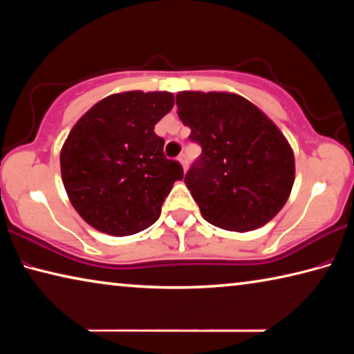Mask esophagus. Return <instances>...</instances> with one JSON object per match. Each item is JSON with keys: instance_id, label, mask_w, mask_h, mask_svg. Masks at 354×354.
I'll return each mask as SVG.
<instances>
[{"instance_id": "obj_1", "label": "esophagus", "mask_w": 354, "mask_h": 354, "mask_svg": "<svg viewBox=\"0 0 354 354\" xmlns=\"http://www.w3.org/2000/svg\"><path fill=\"white\" fill-rule=\"evenodd\" d=\"M178 160L179 162H181V165H183V169H184V171L187 170V167H189V160H187V154H179V158H178Z\"/></svg>"}]
</instances>
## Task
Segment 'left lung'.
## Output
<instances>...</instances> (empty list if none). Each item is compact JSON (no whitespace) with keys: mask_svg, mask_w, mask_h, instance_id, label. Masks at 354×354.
<instances>
[{"mask_svg":"<svg viewBox=\"0 0 354 354\" xmlns=\"http://www.w3.org/2000/svg\"><path fill=\"white\" fill-rule=\"evenodd\" d=\"M176 104L201 147L184 183L205 220L239 232L270 221L295 178L292 148L272 120L234 93L179 92Z\"/></svg>","mask_w":354,"mask_h":354,"instance_id":"8db88e82","label":"left lung"}]
</instances>
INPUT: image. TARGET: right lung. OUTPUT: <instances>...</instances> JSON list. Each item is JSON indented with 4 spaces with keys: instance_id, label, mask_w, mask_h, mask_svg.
Here are the masks:
<instances>
[{
    "instance_id": "add662e5",
    "label": "right lung",
    "mask_w": 354,
    "mask_h": 354,
    "mask_svg": "<svg viewBox=\"0 0 354 354\" xmlns=\"http://www.w3.org/2000/svg\"><path fill=\"white\" fill-rule=\"evenodd\" d=\"M173 104L170 92L115 93L71 129L61 153L62 181L71 205L95 230L131 236L159 218L173 183L184 176L154 133Z\"/></svg>"
}]
</instances>
